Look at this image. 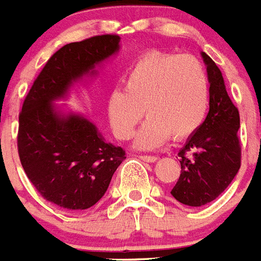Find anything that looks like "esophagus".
Here are the masks:
<instances>
[{
	"label": "esophagus",
	"mask_w": 261,
	"mask_h": 261,
	"mask_svg": "<svg viewBox=\"0 0 261 261\" xmlns=\"http://www.w3.org/2000/svg\"><path fill=\"white\" fill-rule=\"evenodd\" d=\"M140 160H142V161L145 162H155L158 160V157H155V155H139Z\"/></svg>",
	"instance_id": "esophagus-1"
}]
</instances>
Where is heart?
<instances>
[{
  "label": "heart",
  "instance_id": "1",
  "mask_svg": "<svg viewBox=\"0 0 261 261\" xmlns=\"http://www.w3.org/2000/svg\"><path fill=\"white\" fill-rule=\"evenodd\" d=\"M107 97V116L119 140L132 137L136 125L148 117L137 133L136 145L153 149L173 136L190 137L202 125L210 104V83L202 62L191 55H144Z\"/></svg>",
  "mask_w": 261,
  "mask_h": 261
}]
</instances>
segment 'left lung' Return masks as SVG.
<instances>
[{
	"label": "left lung",
	"mask_w": 261,
	"mask_h": 261,
	"mask_svg": "<svg viewBox=\"0 0 261 261\" xmlns=\"http://www.w3.org/2000/svg\"><path fill=\"white\" fill-rule=\"evenodd\" d=\"M202 57L210 83V109L202 125L178 153L181 175L170 191L178 202L193 207L219 197L235 178L242 162L239 111L227 93L215 62L204 53Z\"/></svg>",
	"instance_id": "obj_1"
}]
</instances>
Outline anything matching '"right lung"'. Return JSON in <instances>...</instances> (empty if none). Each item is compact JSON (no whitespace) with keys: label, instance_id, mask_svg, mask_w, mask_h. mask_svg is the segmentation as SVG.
Wrapping results in <instances>:
<instances>
[{"label":"right lung","instance_id":"obj_1","mask_svg":"<svg viewBox=\"0 0 261 261\" xmlns=\"http://www.w3.org/2000/svg\"><path fill=\"white\" fill-rule=\"evenodd\" d=\"M120 37L104 34L64 44L44 64L19 112L17 146L29 181L46 200L67 210H86L106 194L125 150L107 144L83 116H63L53 101L72 82L119 51Z\"/></svg>","mask_w":261,"mask_h":261}]
</instances>
